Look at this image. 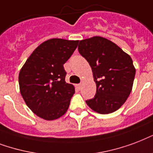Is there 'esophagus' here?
I'll return each instance as SVG.
<instances>
[{
  "instance_id": "1",
  "label": "esophagus",
  "mask_w": 153,
  "mask_h": 153,
  "mask_svg": "<svg viewBox=\"0 0 153 153\" xmlns=\"http://www.w3.org/2000/svg\"><path fill=\"white\" fill-rule=\"evenodd\" d=\"M81 85H81V84H78V85H76V86H77V88H79V89H80V88H81Z\"/></svg>"
}]
</instances>
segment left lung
I'll use <instances>...</instances> for the list:
<instances>
[{
	"instance_id": "1",
	"label": "left lung",
	"mask_w": 153,
	"mask_h": 153,
	"mask_svg": "<svg viewBox=\"0 0 153 153\" xmlns=\"http://www.w3.org/2000/svg\"><path fill=\"white\" fill-rule=\"evenodd\" d=\"M78 51L92 68L97 93L86 100L100 114L119 109L132 91L136 74L132 58L109 40L94 36L79 42Z\"/></svg>"
}]
</instances>
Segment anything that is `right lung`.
Listing matches in <instances>:
<instances>
[{
	"instance_id": "obj_1",
	"label": "right lung",
	"mask_w": 153,
	"mask_h": 153,
	"mask_svg": "<svg viewBox=\"0 0 153 153\" xmlns=\"http://www.w3.org/2000/svg\"><path fill=\"white\" fill-rule=\"evenodd\" d=\"M78 41L50 39L40 45L19 73L25 102L39 117L53 120L68 110L74 86L65 82L64 64L73 55Z\"/></svg>"
}]
</instances>
